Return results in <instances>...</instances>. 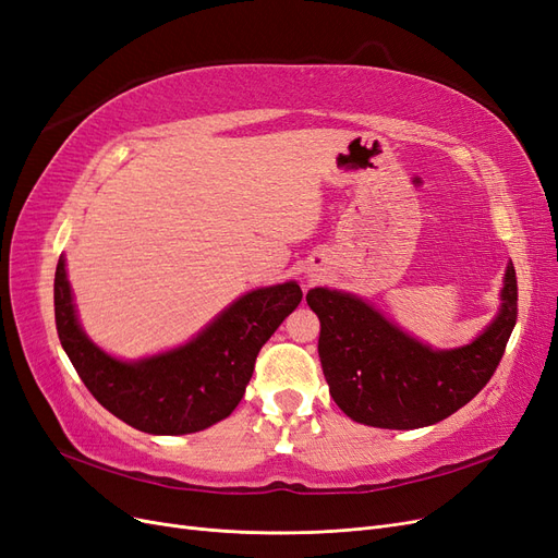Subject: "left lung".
I'll list each match as a JSON object with an SVG mask.
<instances>
[{"mask_svg": "<svg viewBox=\"0 0 558 558\" xmlns=\"http://www.w3.org/2000/svg\"><path fill=\"white\" fill-rule=\"evenodd\" d=\"M498 316L470 344L435 351L402 332L356 295L312 289L320 320L318 359L330 396L365 426L412 430L447 418L475 398L508 347L517 324V275L505 269Z\"/></svg>", "mask_w": 558, "mask_h": 558, "instance_id": "obj_1", "label": "left lung"}]
</instances>
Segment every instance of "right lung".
I'll list each match as a JSON object with an SVG mask.
<instances>
[{"instance_id": "1", "label": "right lung", "mask_w": 558, "mask_h": 558, "mask_svg": "<svg viewBox=\"0 0 558 558\" xmlns=\"http://www.w3.org/2000/svg\"><path fill=\"white\" fill-rule=\"evenodd\" d=\"M53 298L60 344L95 400L137 430L185 435L238 408L258 351L300 305L302 291L295 281L251 291L189 344L134 363L111 359L81 330L62 256Z\"/></svg>"}]
</instances>
